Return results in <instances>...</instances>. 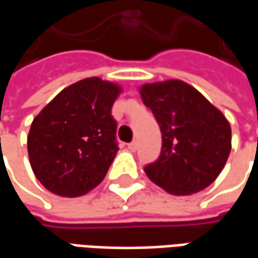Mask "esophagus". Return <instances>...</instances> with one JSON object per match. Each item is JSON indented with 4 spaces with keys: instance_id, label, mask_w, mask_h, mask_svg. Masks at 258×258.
<instances>
[{
    "instance_id": "1",
    "label": "esophagus",
    "mask_w": 258,
    "mask_h": 258,
    "mask_svg": "<svg viewBox=\"0 0 258 258\" xmlns=\"http://www.w3.org/2000/svg\"><path fill=\"white\" fill-rule=\"evenodd\" d=\"M127 148H128L131 152H135L137 151V148H138V144H137L135 141H133V142H130L128 145H127Z\"/></svg>"
}]
</instances>
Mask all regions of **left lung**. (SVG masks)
Listing matches in <instances>:
<instances>
[{
  "label": "left lung",
  "mask_w": 258,
  "mask_h": 258,
  "mask_svg": "<svg viewBox=\"0 0 258 258\" xmlns=\"http://www.w3.org/2000/svg\"><path fill=\"white\" fill-rule=\"evenodd\" d=\"M140 94L162 131L160 156L144 168L149 179L173 195L196 194L213 184L231 152L225 116L181 80L144 84Z\"/></svg>",
  "instance_id": "left-lung-1"
}]
</instances>
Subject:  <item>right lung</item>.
I'll list each match as a JSON object with an SVG mask.
<instances>
[{
	"label": "right lung",
	"mask_w": 258,
	"mask_h": 258,
	"mask_svg": "<svg viewBox=\"0 0 258 258\" xmlns=\"http://www.w3.org/2000/svg\"><path fill=\"white\" fill-rule=\"evenodd\" d=\"M121 87L90 77L59 92L31 123L30 166L49 192L76 198L105 178L118 151L112 106Z\"/></svg>",
	"instance_id": "add662e5"
}]
</instances>
